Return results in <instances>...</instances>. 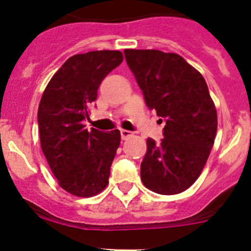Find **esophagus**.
Masks as SVG:
<instances>
[{
  "label": "esophagus",
  "instance_id": "1",
  "mask_svg": "<svg viewBox=\"0 0 251 251\" xmlns=\"http://www.w3.org/2000/svg\"><path fill=\"white\" fill-rule=\"evenodd\" d=\"M120 135H121V138H123V140H127V138L132 135V132L128 130H120Z\"/></svg>",
  "mask_w": 251,
  "mask_h": 251
}]
</instances>
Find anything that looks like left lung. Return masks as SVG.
<instances>
[{"label": "left lung", "instance_id": "left-lung-1", "mask_svg": "<svg viewBox=\"0 0 251 251\" xmlns=\"http://www.w3.org/2000/svg\"><path fill=\"white\" fill-rule=\"evenodd\" d=\"M124 54L147 107L166 123L163 140H147L142 182L158 194L181 193L197 181L214 146L217 114L209 88L176 53L125 50Z\"/></svg>", "mask_w": 251, "mask_h": 251}]
</instances>
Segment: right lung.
Masks as SVG:
<instances>
[{"mask_svg":"<svg viewBox=\"0 0 251 251\" xmlns=\"http://www.w3.org/2000/svg\"><path fill=\"white\" fill-rule=\"evenodd\" d=\"M123 62L120 50H92L70 57L53 75L37 111L41 148L59 186L76 197L107 187L120 146V131L91 128L90 107L103 78Z\"/></svg>","mask_w":251,"mask_h":251,"instance_id":"obj_1","label":"right lung"}]
</instances>
